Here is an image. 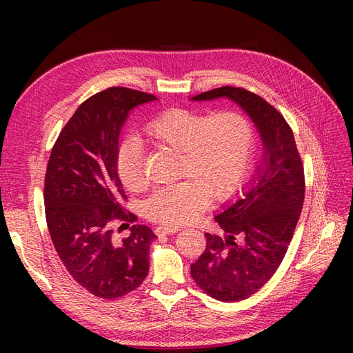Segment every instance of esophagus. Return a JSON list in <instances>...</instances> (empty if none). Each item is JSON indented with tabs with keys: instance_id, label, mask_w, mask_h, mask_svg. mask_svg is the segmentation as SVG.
<instances>
[{
	"instance_id": "1",
	"label": "esophagus",
	"mask_w": 353,
	"mask_h": 353,
	"mask_svg": "<svg viewBox=\"0 0 353 353\" xmlns=\"http://www.w3.org/2000/svg\"><path fill=\"white\" fill-rule=\"evenodd\" d=\"M177 230H181L177 226H163V224H161V226L156 228V235H171V234H176Z\"/></svg>"
}]
</instances>
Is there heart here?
Returning a JSON list of instances; mask_svg holds the SVG:
<instances>
[{"label":"heart","instance_id":"heart-1","mask_svg":"<svg viewBox=\"0 0 353 353\" xmlns=\"http://www.w3.org/2000/svg\"><path fill=\"white\" fill-rule=\"evenodd\" d=\"M148 138L182 152L179 176L147 199L144 212L163 224H183L194 220L206 205L208 196H229L249 167L253 129L249 119L234 110L208 114L172 109L154 118L145 127ZM117 168L123 185L130 191L145 186L144 152L138 141L119 147Z\"/></svg>","mask_w":353,"mask_h":353}]
</instances>
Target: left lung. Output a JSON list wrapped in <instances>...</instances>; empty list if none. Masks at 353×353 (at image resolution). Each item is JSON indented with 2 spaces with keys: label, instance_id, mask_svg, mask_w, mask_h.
<instances>
[{
  "label": "left lung",
  "instance_id": "8db88e82",
  "mask_svg": "<svg viewBox=\"0 0 353 353\" xmlns=\"http://www.w3.org/2000/svg\"><path fill=\"white\" fill-rule=\"evenodd\" d=\"M228 99L256 127L261 161L241 190L214 216L223 236L206 234V249L191 264V276L209 296L238 302L270 281L287 253L302 212L303 165L285 118L259 95L223 86L192 97V101Z\"/></svg>",
  "mask_w": 353,
  "mask_h": 353
}]
</instances>
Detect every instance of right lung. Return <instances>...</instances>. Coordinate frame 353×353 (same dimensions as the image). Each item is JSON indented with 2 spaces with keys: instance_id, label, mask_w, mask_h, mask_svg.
Segmentation results:
<instances>
[{
  "instance_id": "add662e5",
  "label": "right lung",
  "mask_w": 353,
  "mask_h": 353,
  "mask_svg": "<svg viewBox=\"0 0 353 353\" xmlns=\"http://www.w3.org/2000/svg\"><path fill=\"white\" fill-rule=\"evenodd\" d=\"M154 100L129 88L95 94L80 104L50 154L43 188L50 236L72 279L101 299L127 294L148 273L152 229L134 224L117 241L110 223L137 219L124 212L118 139L130 112Z\"/></svg>"
}]
</instances>
